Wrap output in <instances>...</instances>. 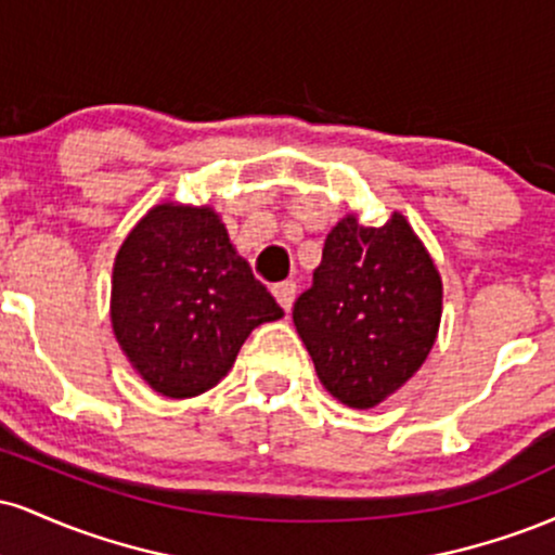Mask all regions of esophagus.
<instances>
[{"instance_id":"esophagus-1","label":"esophagus","mask_w":555,"mask_h":555,"mask_svg":"<svg viewBox=\"0 0 555 555\" xmlns=\"http://www.w3.org/2000/svg\"><path fill=\"white\" fill-rule=\"evenodd\" d=\"M295 295H297V284L295 282H282L273 286V297L279 299V305H282L284 310L292 308V302H295Z\"/></svg>"}]
</instances>
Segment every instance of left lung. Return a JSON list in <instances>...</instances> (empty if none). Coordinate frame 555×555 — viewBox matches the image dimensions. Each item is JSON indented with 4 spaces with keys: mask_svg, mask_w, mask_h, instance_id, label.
Segmentation results:
<instances>
[{
    "mask_svg": "<svg viewBox=\"0 0 555 555\" xmlns=\"http://www.w3.org/2000/svg\"><path fill=\"white\" fill-rule=\"evenodd\" d=\"M295 326L321 384L354 410L384 401L417 373L441 321V276L404 216L331 229Z\"/></svg>",
    "mask_w": 555,
    "mask_h": 555,
    "instance_id": "left-lung-1",
    "label": "left lung"
}]
</instances>
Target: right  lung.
<instances>
[{"label":"right lung","mask_w":555,"mask_h":555,"mask_svg":"<svg viewBox=\"0 0 555 555\" xmlns=\"http://www.w3.org/2000/svg\"><path fill=\"white\" fill-rule=\"evenodd\" d=\"M282 315L211 208H151L114 260V334L164 397L208 391L250 331Z\"/></svg>","instance_id":"obj_1"}]
</instances>
